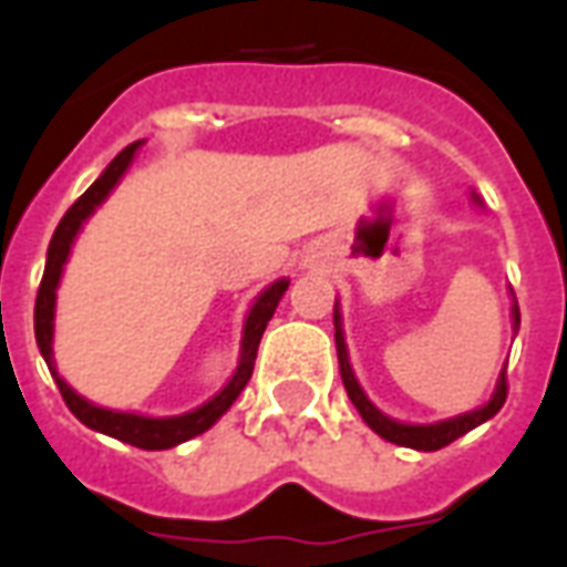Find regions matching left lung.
<instances>
[{
  "instance_id": "8db88e82",
  "label": "left lung",
  "mask_w": 567,
  "mask_h": 567,
  "mask_svg": "<svg viewBox=\"0 0 567 567\" xmlns=\"http://www.w3.org/2000/svg\"><path fill=\"white\" fill-rule=\"evenodd\" d=\"M513 324L519 328V307L513 303ZM333 340H337V358H340V377H343L346 394L349 401L355 404V410L361 413V419L368 422L380 437H385L389 443H398V446H410V450L419 452H434L450 446L452 440H458L467 431H474L476 425H483L486 419H492L498 413L504 401H507V373L501 370L498 389L492 394V401L486 406H480L474 413H464V416L446 419V422H434V425H404V422H394L385 413H380L377 406L370 404L368 394L361 392L355 373H352V364H349V352H346V337H343V319H340V309L333 303Z\"/></svg>"
}]
</instances>
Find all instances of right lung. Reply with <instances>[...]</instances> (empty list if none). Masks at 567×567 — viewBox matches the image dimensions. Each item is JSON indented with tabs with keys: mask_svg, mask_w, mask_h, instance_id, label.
<instances>
[{
	"mask_svg": "<svg viewBox=\"0 0 567 567\" xmlns=\"http://www.w3.org/2000/svg\"><path fill=\"white\" fill-rule=\"evenodd\" d=\"M136 148H140V142H133V145H127V148L121 151L115 161L105 166V173L100 175L72 206H69V212L63 215V221L56 224L54 239H51V246H48V264H44L39 297H35V343L42 349L44 361H48V370L54 373L56 389L63 394V401H66V406L75 413L79 422H84V425L93 427V431H100V434L124 440L130 446H140V450H169V446H178V443H185V440L197 437L203 431H209V427L230 410V404L239 398V392L246 389V382L251 380V370H255L260 337L267 331V321L272 319V312L279 307L282 295L288 291V279L272 282L270 288L255 300V307H251V312H248L246 319V331H243L239 364H236V373L230 377V382H227L212 401H206V404L197 406V410H190L185 416L148 419L136 416V413H117V410H105V406L91 404V401H84L79 392H72L66 385V380L56 377L54 349H51V343H54L56 285H60L63 264H66L69 248L75 243V234L81 230V224L91 218V212L112 194V187L121 182V175L127 173V166L130 161H133Z\"/></svg>",
	"mask_w": 567,
	"mask_h": 567,
	"instance_id": "1",
	"label": "right lung"
}]
</instances>
